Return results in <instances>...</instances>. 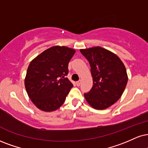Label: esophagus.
Here are the masks:
<instances>
[{"label": "esophagus", "mask_w": 148, "mask_h": 148, "mask_svg": "<svg viewBox=\"0 0 148 148\" xmlns=\"http://www.w3.org/2000/svg\"><path fill=\"white\" fill-rule=\"evenodd\" d=\"M80 84H81V80H79V81H77V82H76V85H77V86H79Z\"/></svg>", "instance_id": "1"}]
</instances>
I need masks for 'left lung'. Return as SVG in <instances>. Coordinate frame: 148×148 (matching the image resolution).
<instances>
[{
    "mask_svg": "<svg viewBox=\"0 0 148 148\" xmlns=\"http://www.w3.org/2000/svg\"><path fill=\"white\" fill-rule=\"evenodd\" d=\"M88 60L93 85L84 97L97 110L110 107L121 97L127 82L126 69L120 58L104 48L95 47L80 49Z\"/></svg>",
    "mask_w": 148,
    "mask_h": 148,
    "instance_id": "obj_1",
    "label": "left lung"
}]
</instances>
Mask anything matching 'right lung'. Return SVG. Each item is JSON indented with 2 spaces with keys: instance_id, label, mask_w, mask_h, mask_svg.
Returning <instances> with one entry per match:
<instances>
[{
  "instance_id": "add662e5",
  "label": "right lung",
  "mask_w": 148,
  "mask_h": 148,
  "mask_svg": "<svg viewBox=\"0 0 148 148\" xmlns=\"http://www.w3.org/2000/svg\"><path fill=\"white\" fill-rule=\"evenodd\" d=\"M75 53L73 49L54 46L38 55L27 69L25 86L34 104L45 112H52L63 104L73 86L66 76Z\"/></svg>"
}]
</instances>
